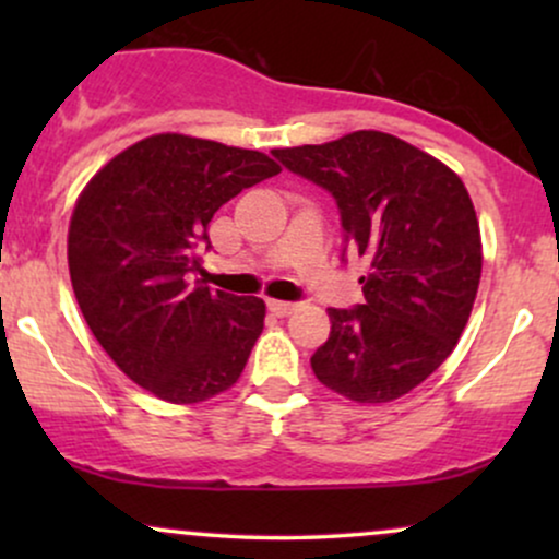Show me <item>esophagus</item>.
Returning a JSON list of instances; mask_svg holds the SVG:
<instances>
[{
    "mask_svg": "<svg viewBox=\"0 0 559 559\" xmlns=\"http://www.w3.org/2000/svg\"><path fill=\"white\" fill-rule=\"evenodd\" d=\"M267 307H271V312H275V316H292L294 310H297V305L294 301H281V299H267Z\"/></svg>",
    "mask_w": 559,
    "mask_h": 559,
    "instance_id": "esophagus-1",
    "label": "esophagus"
}]
</instances>
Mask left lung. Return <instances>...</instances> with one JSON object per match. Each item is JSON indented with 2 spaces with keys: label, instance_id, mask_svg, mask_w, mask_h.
Returning a JSON list of instances; mask_svg holds the SVG:
<instances>
[{
  "label": "left lung",
  "instance_id": "obj_1",
  "mask_svg": "<svg viewBox=\"0 0 559 559\" xmlns=\"http://www.w3.org/2000/svg\"><path fill=\"white\" fill-rule=\"evenodd\" d=\"M273 157L331 191L344 241L370 260L360 278L365 305L329 307L331 336L310 357L312 373L352 402L400 400L452 355L476 301L484 254L465 183L381 131Z\"/></svg>",
  "mask_w": 559,
  "mask_h": 559
}]
</instances>
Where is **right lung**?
<instances>
[{
	"mask_svg": "<svg viewBox=\"0 0 559 559\" xmlns=\"http://www.w3.org/2000/svg\"><path fill=\"white\" fill-rule=\"evenodd\" d=\"M262 152L157 133L112 157L75 202L68 265L88 329L123 373L173 404L239 381L265 301L197 278L228 199L278 176Z\"/></svg>",
	"mask_w": 559,
	"mask_h": 559,
	"instance_id": "add662e5",
	"label": "right lung"
}]
</instances>
